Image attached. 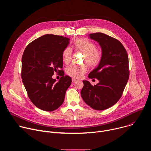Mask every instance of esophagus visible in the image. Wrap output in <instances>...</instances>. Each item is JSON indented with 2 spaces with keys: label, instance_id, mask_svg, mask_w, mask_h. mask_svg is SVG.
Instances as JSON below:
<instances>
[{
  "label": "esophagus",
  "instance_id": "34e87169",
  "mask_svg": "<svg viewBox=\"0 0 151 151\" xmlns=\"http://www.w3.org/2000/svg\"><path fill=\"white\" fill-rule=\"evenodd\" d=\"M77 81H78V80H77L76 79H73H73H72V82H73V83L76 82Z\"/></svg>",
  "mask_w": 151,
  "mask_h": 151
}]
</instances>
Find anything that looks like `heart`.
Wrapping results in <instances>:
<instances>
[{
  "label": "heart",
  "instance_id": "obj_1",
  "mask_svg": "<svg viewBox=\"0 0 151 151\" xmlns=\"http://www.w3.org/2000/svg\"><path fill=\"white\" fill-rule=\"evenodd\" d=\"M73 47L75 51L83 54L82 61L87 64L88 67H95L100 62L102 57L101 51L96 48V46L93 42L87 39L79 38L74 41ZM72 57V52L70 48L67 47L63 50L62 59L64 63H69ZM86 65L72 64L66 68V73L72 78H80L87 71V65Z\"/></svg>",
  "mask_w": 151,
  "mask_h": 151
}]
</instances>
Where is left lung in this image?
Listing matches in <instances>:
<instances>
[{"instance_id": "8db88e82", "label": "left lung", "mask_w": 151, "mask_h": 151, "mask_svg": "<svg viewBox=\"0 0 151 151\" xmlns=\"http://www.w3.org/2000/svg\"><path fill=\"white\" fill-rule=\"evenodd\" d=\"M90 37L99 43L102 57L97 68L88 75L99 83L92 85L83 81L81 94L83 101L93 109L102 111L114 105L121 97L130 75L127 52L116 39L102 33H94Z\"/></svg>"}]
</instances>
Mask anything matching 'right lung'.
I'll list each match as a JSON object with an SVG mask.
<instances>
[{
    "instance_id": "obj_1",
    "label": "right lung",
    "mask_w": 151,
    "mask_h": 151,
    "mask_svg": "<svg viewBox=\"0 0 151 151\" xmlns=\"http://www.w3.org/2000/svg\"><path fill=\"white\" fill-rule=\"evenodd\" d=\"M62 36L45 35L26 47L23 57L21 76L29 98L39 109L53 111L63 104L72 79L64 76L62 52L69 43ZM61 76L52 79L55 72Z\"/></svg>"
}]
</instances>
